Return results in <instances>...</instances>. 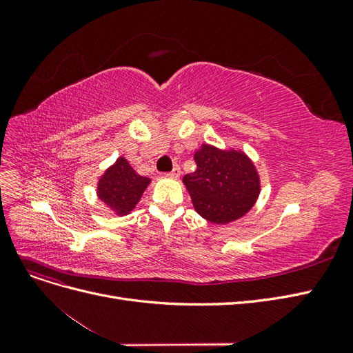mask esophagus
I'll return each mask as SVG.
<instances>
[{
    "mask_svg": "<svg viewBox=\"0 0 353 353\" xmlns=\"http://www.w3.org/2000/svg\"><path fill=\"white\" fill-rule=\"evenodd\" d=\"M179 172H181V170H179V166H175L172 170H170V172H168V174H166V176L172 178V179H176V178L179 176Z\"/></svg>",
    "mask_w": 353,
    "mask_h": 353,
    "instance_id": "34e87169",
    "label": "esophagus"
}]
</instances>
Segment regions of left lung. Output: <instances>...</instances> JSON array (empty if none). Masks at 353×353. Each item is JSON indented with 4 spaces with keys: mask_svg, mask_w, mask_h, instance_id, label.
Returning a JSON list of instances; mask_svg holds the SVG:
<instances>
[{
    "mask_svg": "<svg viewBox=\"0 0 353 353\" xmlns=\"http://www.w3.org/2000/svg\"><path fill=\"white\" fill-rule=\"evenodd\" d=\"M194 162L197 168L184 176V184L200 216L221 225L250 210L259 194V178L248 157L203 144Z\"/></svg>",
    "mask_w": 353,
    "mask_h": 353,
    "instance_id": "left-lung-1",
    "label": "left lung"
}]
</instances>
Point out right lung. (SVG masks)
<instances>
[{"instance_id": "obj_1", "label": "right lung", "mask_w": 353, "mask_h": 353, "mask_svg": "<svg viewBox=\"0 0 353 353\" xmlns=\"http://www.w3.org/2000/svg\"><path fill=\"white\" fill-rule=\"evenodd\" d=\"M148 184L150 179L138 175L128 160L121 157L100 179L99 197L119 215H125L135 208Z\"/></svg>"}]
</instances>
